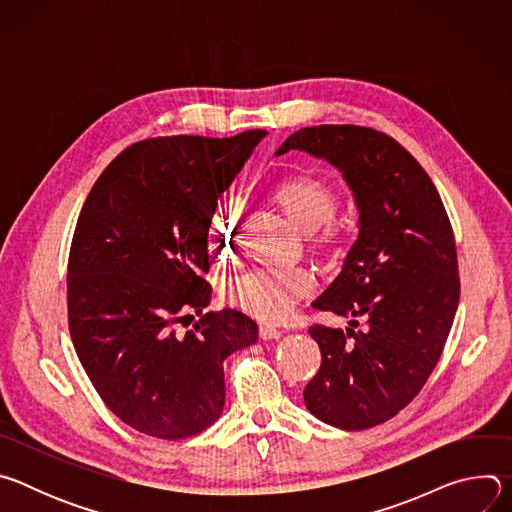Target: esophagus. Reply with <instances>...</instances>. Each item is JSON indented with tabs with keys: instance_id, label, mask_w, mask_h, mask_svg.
<instances>
[{
	"instance_id": "34e87169",
	"label": "esophagus",
	"mask_w": 512,
	"mask_h": 512,
	"mask_svg": "<svg viewBox=\"0 0 512 512\" xmlns=\"http://www.w3.org/2000/svg\"><path fill=\"white\" fill-rule=\"evenodd\" d=\"M281 330L279 328H275V326H269V324H261L259 326V336L263 338V340H277V338H281Z\"/></svg>"
}]
</instances>
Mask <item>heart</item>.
<instances>
[{"instance_id":"heart-1","label":"heart","mask_w":512,"mask_h":512,"mask_svg":"<svg viewBox=\"0 0 512 512\" xmlns=\"http://www.w3.org/2000/svg\"><path fill=\"white\" fill-rule=\"evenodd\" d=\"M267 196L296 229L314 233L322 245L332 243L336 229L330 218L336 210V194L322 178L312 174L287 176L273 182ZM237 221L239 206L235 202H223L212 210L206 223L210 251L223 257L237 253ZM312 287L314 279L306 269L253 267L227 283L225 296L255 318L281 320Z\"/></svg>"}]
</instances>
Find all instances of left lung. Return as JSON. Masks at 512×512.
I'll return each instance as SVG.
<instances>
[{
    "label": "left lung",
    "mask_w": 512,
    "mask_h": 512,
    "mask_svg": "<svg viewBox=\"0 0 512 512\" xmlns=\"http://www.w3.org/2000/svg\"><path fill=\"white\" fill-rule=\"evenodd\" d=\"M300 150L332 164L358 208V239L312 306L350 318L312 326L322 364L304 389L312 415L367 429L397 415L421 391L460 302L450 218L433 182L393 137L358 125L291 133L275 152ZM356 317L368 328L354 331Z\"/></svg>",
    "instance_id": "obj_1"
}]
</instances>
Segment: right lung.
<instances>
[{
    "label": "right lung",
    "mask_w": 512,
    "mask_h": 512,
    "mask_svg": "<svg viewBox=\"0 0 512 512\" xmlns=\"http://www.w3.org/2000/svg\"><path fill=\"white\" fill-rule=\"evenodd\" d=\"M267 135L139 141L99 176L68 257V328L93 387L129 427L182 440L225 405L223 362L257 342L243 312H206V223ZM186 335L175 332L193 314Z\"/></svg>",
    "instance_id": "1"
}]
</instances>
